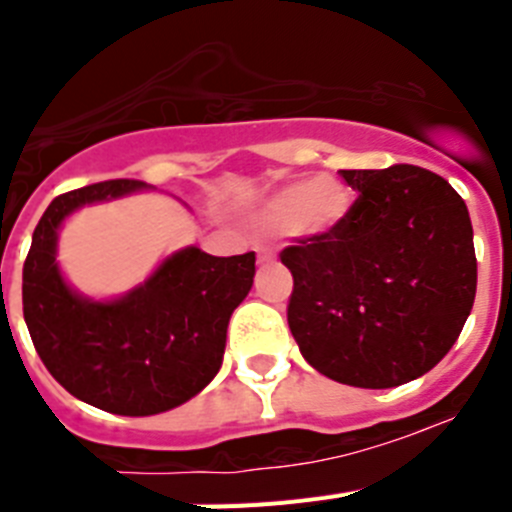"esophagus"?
Returning <instances> with one entry per match:
<instances>
[{"instance_id": "34e87169", "label": "esophagus", "mask_w": 512, "mask_h": 512, "mask_svg": "<svg viewBox=\"0 0 512 512\" xmlns=\"http://www.w3.org/2000/svg\"><path fill=\"white\" fill-rule=\"evenodd\" d=\"M271 259H274V253H271V251H261V253H259V261H261V264H264V261H271Z\"/></svg>"}]
</instances>
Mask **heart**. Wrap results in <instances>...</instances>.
Segmentation results:
<instances>
[{
    "label": "heart",
    "mask_w": 512,
    "mask_h": 512,
    "mask_svg": "<svg viewBox=\"0 0 512 512\" xmlns=\"http://www.w3.org/2000/svg\"><path fill=\"white\" fill-rule=\"evenodd\" d=\"M348 194L333 179L287 184L261 205L259 220L269 230H292L295 235H325L343 223Z\"/></svg>",
    "instance_id": "heart-1"
}]
</instances>
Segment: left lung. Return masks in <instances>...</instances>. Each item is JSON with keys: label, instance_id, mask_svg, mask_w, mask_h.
Returning a JSON list of instances; mask_svg holds the SVG:
<instances>
[{"label": "left lung", "instance_id": "obj_1", "mask_svg": "<svg viewBox=\"0 0 512 512\" xmlns=\"http://www.w3.org/2000/svg\"><path fill=\"white\" fill-rule=\"evenodd\" d=\"M343 223L279 253L292 271L287 323L325 377L387 390L449 354L477 292L472 220L443 176L410 164L341 171Z\"/></svg>", "mask_w": 512, "mask_h": 512}]
</instances>
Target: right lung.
<instances>
[{"instance_id": "add662e5", "label": "right lung", "mask_w": 512, "mask_h": 512, "mask_svg": "<svg viewBox=\"0 0 512 512\" xmlns=\"http://www.w3.org/2000/svg\"><path fill=\"white\" fill-rule=\"evenodd\" d=\"M138 179L74 189L48 205L22 266V312L45 369L81 402L115 415H156L192 400L223 364L233 310L251 292L256 253L184 248L120 300L94 302L63 282L58 228L81 205L112 200Z\"/></svg>"}]
</instances>
